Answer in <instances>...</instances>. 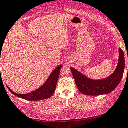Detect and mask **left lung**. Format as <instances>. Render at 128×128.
I'll return each mask as SVG.
<instances>
[{
	"mask_svg": "<svg viewBox=\"0 0 128 128\" xmlns=\"http://www.w3.org/2000/svg\"><path fill=\"white\" fill-rule=\"evenodd\" d=\"M118 61L114 71L107 78L94 80L72 67L70 68L75 84L80 92L88 96H99L110 93L117 87L122 78L125 60L124 53L120 47L118 49Z\"/></svg>",
	"mask_w": 128,
	"mask_h": 128,
	"instance_id": "8db88e82",
	"label": "left lung"
}]
</instances>
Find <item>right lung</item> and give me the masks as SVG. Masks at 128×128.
I'll list each match as a JSON object with an SVG mask.
<instances>
[{
  "mask_svg": "<svg viewBox=\"0 0 128 128\" xmlns=\"http://www.w3.org/2000/svg\"><path fill=\"white\" fill-rule=\"evenodd\" d=\"M63 66L62 64L58 65L50 73V75L45 82L38 88L30 93L26 94H17L14 93L6 85L8 90L14 96L28 101H38L48 99L51 96L56 90V87L59 76V72Z\"/></svg>",
  "mask_w": 128,
  "mask_h": 128,
  "instance_id": "right-lung-1",
  "label": "right lung"
}]
</instances>
